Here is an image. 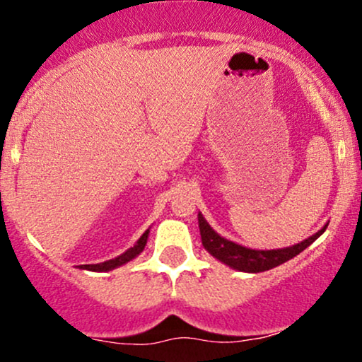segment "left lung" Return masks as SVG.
<instances>
[{
	"label": "left lung",
	"mask_w": 362,
	"mask_h": 362,
	"mask_svg": "<svg viewBox=\"0 0 362 362\" xmlns=\"http://www.w3.org/2000/svg\"><path fill=\"white\" fill-rule=\"evenodd\" d=\"M199 219V230H201V240L202 245L214 259L223 262L228 267L235 269V271L240 272H248V274H257L269 271V269L277 267V265L284 264L293 259V257L300 255V253L308 248L315 240L318 238L320 235H323V231L327 230L328 224L318 230L317 233L311 235L310 238L303 240L301 243L293 245V247L286 248H274V250H255V248L243 247V245H238L231 240L223 238L221 235L216 233V231L211 228V224L206 221L204 216L201 213L197 214Z\"/></svg>",
	"instance_id": "8db88e82"
}]
</instances>
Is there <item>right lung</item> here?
Segmentation results:
<instances>
[{
  "label": "right lung",
  "mask_w": 362,
  "mask_h": 362,
  "mask_svg": "<svg viewBox=\"0 0 362 362\" xmlns=\"http://www.w3.org/2000/svg\"><path fill=\"white\" fill-rule=\"evenodd\" d=\"M148 235H149V228H148L146 231H144L143 235H141V238L134 243V247L127 248L126 252L120 253V255L115 257V259L100 262V264L80 265V269H83V271H93V272H109V271H114V269L120 267V265L127 264V262H131L132 259H136V257H138L139 253L144 250V247H146V242H148Z\"/></svg>",
  "instance_id": "obj_1"
}]
</instances>
